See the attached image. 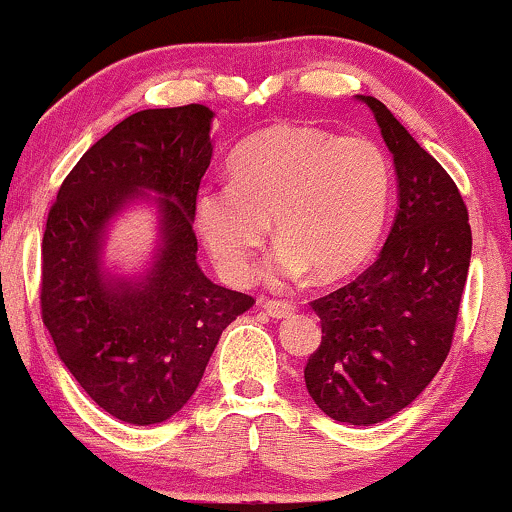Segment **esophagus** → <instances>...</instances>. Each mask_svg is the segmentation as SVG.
<instances>
[{"label":"esophagus","instance_id":"obj_1","mask_svg":"<svg viewBox=\"0 0 512 512\" xmlns=\"http://www.w3.org/2000/svg\"><path fill=\"white\" fill-rule=\"evenodd\" d=\"M261 307L275 319L289 317V314L296 310V305H293L291 300H277V298H261Z\"/></svg>","mask_w":512,"mask_h":512}]
</instances>
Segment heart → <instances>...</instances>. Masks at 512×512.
<instances>
[{
  "label": "heart",
  "instance_id": "b5f03b06",
  "mask_svg": "<svg viewBox=\"0 0 512 512\" xmlns=\"http://www.w3.org/2000/svg\"><path fill=\"white\" fill-rule=\"evenodd\" d=\"M228 186L195 198V226L228 282L254 275L270 223L279 247L272 279H317L354 270L382 233L389 207V163L366 135H331L279 123L242 142L226 165Z\"/></svg>",
  "mask_w": 512,
  "mask_h": 512
}]
</instances>
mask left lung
<instances>
[{
    "label": "left lung",
    "instance_id": "1",
    "mask_svg": "<svg viewBox=\"0 0 512 512\" xmlns=\"http://www.w3.org/2000/svg\"><path fill=\"white\" fill-rule=\"evenodd\" d=\"M366 102L394 156L398 209L370 268L312 300L321 345L305 366L312 401L335 422L370 426L415 401L443 366L471 265L457 184L380 100Z\"/></svg>",
    "mask_w": 512,
    "mask_h": 512
}]
</instances>
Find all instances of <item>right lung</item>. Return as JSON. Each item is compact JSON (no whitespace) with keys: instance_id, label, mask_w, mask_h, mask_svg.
<instances>
[{"instance_id":"obj_1","label":"right lung","mask_w":512,"mask_h":512,"mask_svg":"<svg viewBox=\"0 0 512 512\" xmlns=\"http://www.w3.org/2000/svg\"><path fill=\"white\" fill-rule=\"evenodd\" d=\"M214 111H137L62 181L41 242V319L60 361L111 417L160 424L195 394L223 328L256 303L200 270L195 198L212 160ZM159 195L161 242L142 278L103 270L101 247L130 199Z\"/></svg>"}]
</instances>
